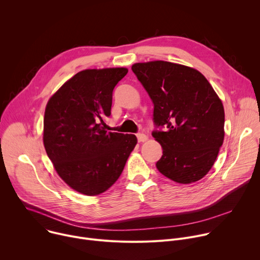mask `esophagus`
<instances>
[{"instance_id": "34e87169", "label": "esophagus", "mask_w": 260, "mask_h": 260, "mask_svg": "<svg viewBox=\"0 0 260 260\" xmlns=\"http://www.w3.org/2000/svg\"><path fill=\"white\" fill-rule=\"evenodd\" d=\"M137 138L139 142H145L148 140V137L145 134H137Z\"/></svg>"}]
</instances>
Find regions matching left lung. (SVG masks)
Returning <instances> with one entry per match:
<instances>
[{
	"mask_svg": "<svg viewBox=\"0 0 260 260\" xmlns=\"http://www.w3.org/2000/svg\"><path fill=\"white\" fill-rule=\"evenodd\" d=\"M153 105V138L161 145L157 170L182 184L202 179L224 139V109L198 70L155 60L132 67ZM165 128L162 131L161 128Z\"/></svg>",
	"mask_w": 260,
	"mask_h": 260,
	"instance_id": "8db88e82",
	"label": "left lung"
}]
</instances>
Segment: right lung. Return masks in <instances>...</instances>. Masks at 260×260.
I'll return each instance as SVG.
<instances>
[{
  "label": "right lung",
  "mask_w": 260,
  "mask_h": 260,
  "mask_svg": "<svg viewBox=\"0 0 260 260\" xmlns=\"http://www.w3.org/2000/svg\"><path fill=\"white\" fill-rule=\"evenodd\" d=\"M125 68L84 70L48 101L43 142L59 177L85 196L109 189L121 175L137 144L135 135L109 132L113 89Z\"/></svg>",
  "instance_id": "1"
}]
</instances>
